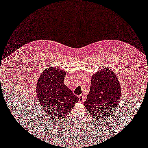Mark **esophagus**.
I'll use <instances>...</instances> for the list:
<instances>
[{"instance_id":"esophagus-1","label":"esophagus","mask_w":148,"mask_h":148,"mask_svg":"<svg viewBox=\"0 0 148 148\" xmlns=\"http://www.w3.org/2000/svg\"><path fill=\"white\" fill-rule=\"evenodd\" d=\"M85 100V97L84 95H81L79 96V101L84 102Z\"/></svg>"}]
</instances>
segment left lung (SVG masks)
Returning <instances> with one entry per match:
<instances>
[{
	"instance_id": "obj_1",
	"label": "left lung",
	"mask_w": 148,
	"mask_h": 148,
	"mask_svg": "<svg viewBox=\"0 0 148 148\" xmlns=\"http://www.w3.org/2000/svg\"><path fill=\"white\" fill-rule=\"evenodd\" d=\"M121 95V86L115 73L108 68L101 69L92 76L84 106L96 121L104 120L115 111Z\"/></svg>"
}]
</instances>
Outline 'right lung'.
<instances>
[{
  "instance_id": "right-lung-1",
  "label": "right lung",
  "mask_w": 148,
  "mask_h": 148,
  "mask_svg": "<svg viewBox=\"0 0 148 148\" xmlns=\"http://www.w3.org/2000/svg\"><path fill=\"white\" fill-rule=\"evenodd\" d=\"M66 71L56 67L46 68L39 77L36 92L41 106L55 121L66 117L79 98L64 84Z\"/></svg>"
}]
</instances>
